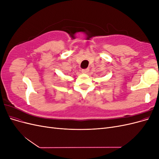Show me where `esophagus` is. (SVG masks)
Listing matches in <instances>:
<instances>
[{"label":"esophagus","mask_w":159,"mask_h":159,"mask_svg":"<svg viewBox=\"0 0 159 159\" xmlns=\"http://www.w3.org/2000/svg\"><path fill=\"white\" fill-rule=\"evenodd\" d=\"M89 71V69H83L82 70H81V72H82L83 74H87L88 72Z\"/></svg>","instance_id":"obj_1"}]
</instances>
